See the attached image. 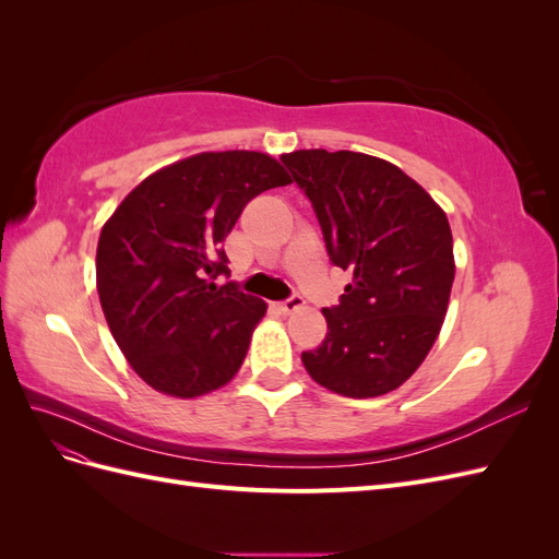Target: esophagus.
Wrapping results in <instances>:
<instances>
[{
  "label": "esophagus",
  "mask_w": 559,
  "mask_h": 559,
  "mask_svg": "<svg viewBox=\"0 0 559 559\" xmlns=\"http://www.w3.org/2000/svg\"><path fill=\"white\" fill-rule=\"evenodd\" d=\"M302 306H306V300H302V298H300V296H292V298H289V300H282V302H280V306H277V308H280V310H282V312H284V314H292V312H296V310H300V308H302Z\"/></svg>",
  "instance_id": "obj_1"
}]
</instances>
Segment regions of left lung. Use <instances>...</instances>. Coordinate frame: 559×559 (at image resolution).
<instances>
[{"label": "left lung", "instance_id": "1", "mask_svg": "<svg viewBox=\"0 0 559 559\" xmlns=\"http://www.w3.org/2000/svg\"><path fill=\"white\" fill-rule=\"evenodd\" d=\"M282 163L310 198L331 261L352 270L341 306L321 310L324 343L302 352V366L333 394L394 392L445 321L454 282L448 216L415 179L376 156L300 148Z\"/></svg>", "mask_w": 559, "mask_h": 559}]
</instances>
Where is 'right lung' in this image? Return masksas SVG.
Segmentation results:
<instances>
[{
	"label": "right lung",
	"instance_id": "1",
	"mask_svg": "<svg viewBox=\"0 0 559 559\" xmlns=\"http://www.w3.org/2000/svg\"><path fill=\"white\" fill-rule=\"evenodd\" d=\"M292 183L261 151H205L148 175L107 218L95 275L123 357L156 392L195 399L238 373L267 302L238 292L222 249L251 198Z\"/></svg>",
	"mask_w": 559,
	"mask_h": 559
}]
</instances>
